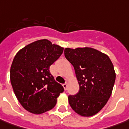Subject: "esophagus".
<instances>
[{
    "label": "esophagus",
    "mask_w": 129,
    "mask_h": 129,
    "mask_svg": "<svg viewBox=\"0 0 129 129\" xmlns=\"http://www.w3.org/2000/svg\"><path fill=\"white\" fill-rule=\"evenodd\" d=\"M63 86L64 88L65 91H66V90H67V87H68V83L66 82L65 83H63Z\"/></svg>",
    "instance_id": "34e87169"
}]
</instances>
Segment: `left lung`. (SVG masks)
Instances as JSON below:
<instances>
[{
  "instance_id": "left-lung-1",
  "label": "left lung",
  "mask_w": 129,
  "mask_h": 129,
  "mask_svg": "<svg viewBox=\"0 0 129 129\" xmlns=\"http://www.w3.org/2000/svg\"><path fill=\"white\" fill-rule=\"evenodd\" d=\"M66 58L73 66L79 84L76 95H69L73 111L82 116H92L99 112L111 95L116 73L107 55L85 47L66 48Z\"/></svg>"
}]
</instances>
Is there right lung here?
Segmentation results:
<instances>
[{
    "label": "right lung",
    "instance_id": "add662e5",
    "mask_svg": "<svg viewBox=\"0 0 129 129\" xmlns=\"http://www.w3.org/2000/svg\"><path fill=\"white\" fill-rule=\"evenodd\" d=\"M63 51V48L42 39L27 45L14 57L10 74L12 87L20 104L29 112L41 114L51 110L64 91L49 71Z\"/></svg>",
    "mask_w": 129,
    "mask_h": 129
}]
</instances>
